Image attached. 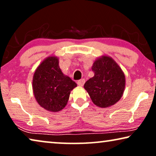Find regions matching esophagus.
Returning <instances> with one entry per match:
<instances>
[{
  "label": "esophagus",
  "instance_id": "1",
  "mask_svg": "<svg viewBox=\"0 0 156 156\" xmlns=\"http://www.w3.org/2000/svg\"><path fill=\"white\" fill-rule=\"evenodd\" d=\"M84 83H85V80H84V79H82V80H80L78 81L77 84L80 87H83V86H84Z\"/></svg>",
  "mask_w": 156,
  "mask_h": 156
}]
</instances>
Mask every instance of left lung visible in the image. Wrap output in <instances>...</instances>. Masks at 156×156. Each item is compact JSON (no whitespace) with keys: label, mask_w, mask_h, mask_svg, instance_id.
<instances>
[{"label":"left lung","mask_w":156,"mask_h":156,"mask_svg":"<svg viewBox=\"0 0 156 156\" xmlns=\"http://www.w3.org/2000/svg\"><path fill=\"white\" fill-rule=\"evenodd\" d=\"M94 76L87 81L84 89L91 101L101 108L109 107L122 97L126 86L123 70L112 57L102 55L94 62Z\"/></svg>","instance_id":"left-lung-1"}]
</instances>
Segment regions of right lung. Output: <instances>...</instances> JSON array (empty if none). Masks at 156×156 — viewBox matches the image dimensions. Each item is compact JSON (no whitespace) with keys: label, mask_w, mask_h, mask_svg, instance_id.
<instances>
[{"label":"right lung","mask_w":156,"mask_h":156,"mask_svg":"<svg viewBox=\"0 0 156 156\" xmlns=\"http://www.w3.org/2000/svg\"><path fill=\"white\" fill-rule=\"evenodd\" d=\"M77 86L62 72L59 58L49 56L36 68L33 91L38 104L51 112H57L67 105L71 91Z\"/></svg>","instance_id":"right-lung-1"}]
</instances>
